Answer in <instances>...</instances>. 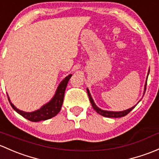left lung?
<instances>
[{
    "label": "left lung",
    "mask_w": 159,
    "mask_h": 159,
    "mask_svg": "<svg viewBox=\"0 0 159 159\" xmlns=\"http://www.w3.org/2000/svg\"><path fill=\"white\" fill-rule=\"evenodd\" d=\"M146 85L147 84H145V90L146 89ZM87 93H88V96H89V101H90L92 106H93V109L96 111V112H97V113H99V115H101L102 116H105V117H109V118L122 117V116H126L127 114L129 113V112H130L131 111H132V109L135 107V106H134V107H132L131 109H127V110H125V111H122V112H110V111L102 110V109H100L99 108H98L97 106H96V104L94 103V102H93V99H92L91 95L89 92V89H87Z\"/></svg>",
    "instance_id": "8db88e82"
}]
</instances>
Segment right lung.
Instances as JSON below:
<instances>
[{
    "mask_svg": "<svg viewBox=\"0 0 159 159\" xmlns=\"http://www.w3.org/2000/svg\"><path fill=\"white\" fill-rule=\"evenodd\" d=\"M71 74L69 75L60 83L58 89L56 92L55 96H53L51 101H50L48 103L44 105L43 106H42L40 109L37 111H34V112H23V111L17 109L14 105L11 103L9 98H8V100L11 103V106H12V108L16 112H18L20 115H21L25 119L31 121V122H39V121L41 120H47V119H50V118L53 117L57 114H58L60 109H61V106L63 102V98H64L65 90H66L68 81L71 77Z\"/></svg>",
    "mask_w": 159,
    "mask_h": 159,
    "instance_id": "add662e5",
    "label": "right lung"
}]
</instances>
